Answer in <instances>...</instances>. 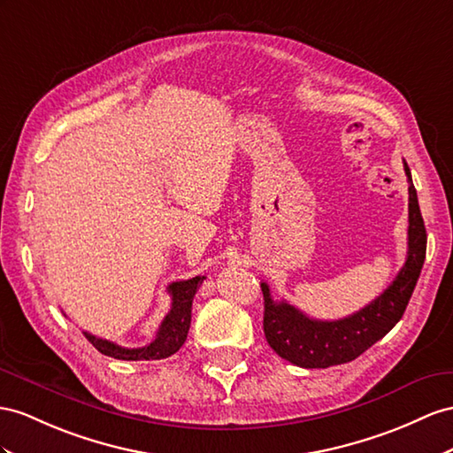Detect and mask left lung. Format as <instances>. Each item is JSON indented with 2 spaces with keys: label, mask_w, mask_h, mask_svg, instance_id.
<instances>
[{
  "label": "left lung",
  "mask_w": 453,
  "mask_h": 453,
  "mask_svg": "<svg viewBox=\"0 0 453 453\" xmlns=\"http://www.w3.org/2000/svg\"><path fill=\"white\" fill-rule=\"evenodd\" d=\"M403 170L410 181L408 258L385 293L352 316L321 321L308 318L285 300L275 303L268 283L260 285L264 293L265 341L287 362L306 369H326L352 362L402 319L419 280L426 252V229L411 172L405 162Z\"/></svg>",
  "instance_id": "left-lung-1"
}]
</instances>
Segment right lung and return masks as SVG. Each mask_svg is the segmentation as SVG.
Masks as SVG:
<instances>
[{"label": "right lung", "mask_w": 453, "mask_h": 453, "mask_svg": "<svg viewBox=\"0 0 453 453\" xmlns=\"http://www.w3.org/2000/svg\"><path fill=\"white\" fill-rule=\"evenodd\" d=\"M204 277L196 275L188 281H176L168 285V293L172 296V308L162 319L160 327L155 334V339L147 346L142 348H124L111 341L99 339L96 334L86 333V339L94 344L101 354L111 356L114 359H127V362H137V359H165L172 354H176L188 339L189 326H191V304L196 288L201 287Z\"/></svg>", "instance_id": "1"}]
</instances>
